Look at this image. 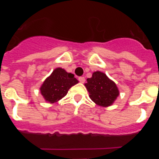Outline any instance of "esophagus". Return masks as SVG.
Here are the masks:
<instances>
[{
  "label": "esophagus",
  "mask_w": 159,
  "mask_h": 159,
  "mask_svg": "<svg viewBox=\"0 0 159 159\" xmlns=\"http://www.w3.org/2000/svg\"><path fill=\"white\" fill-rule=\"evenodd\" d=\"M78 80H79V81H80V83H84V82H85V78H84V77H83V76L79 77Z\"/></svg>",
  "instance_id": "1"
}]
</instances>
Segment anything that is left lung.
I'll return each instance as SVG.
<instances>
[{
    "label": "left lung",
    "instance_id": "8db88e82",
    "mask_svg": "<svg viewBox=\"0 0 159 159\" xmlns=\"http://www.w3.org/2000/svg\"><path fill=\"white\" fill-rule=\"evenodd\" d=\"M85 87L90 98L97 105L111 106L119 95L116 84L101 71L94 72L92 78H88Z\"/></svg>",
    "mask_w": 159,
    "mask_h": 159
}]
</instances>
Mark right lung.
<instances>
[{
	"label": "right lung",
	"mask_w": 159,
	"mask_h": 159,
	"mask_svg": "<svg viewBox=\"0 0 159 159\" xmlns=\"http://www.w3.org/2000/svg\"><path fill=\"white\" fill-rule=\"evenodd\" d=\"M77 83L78 80L73 74L58 67L44 80L40 88V92L46 101L53 103L65 96L68 90Z\"/></svg>",
	"instance_id": "add662e5"
}]
</instances>
